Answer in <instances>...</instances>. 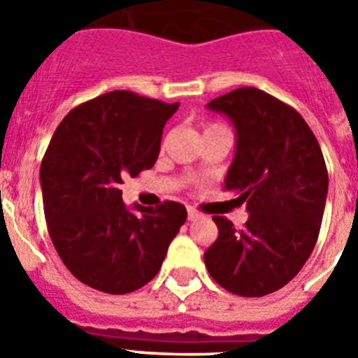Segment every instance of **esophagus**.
<instances>
[{"label":"esophagus","instance_id":"1","mask_svg":"<svg viewBox=\"0 0 358 358\" xmlns=\"http://www.w3.org/2000/svg\"><path fill=\"white\" fill-rule=\"evenodd\" d=\"M197 218H201V213L195 208H188V220H197Z\"/></svg>","mask_w":358,"mask_h":358}]
</instances>
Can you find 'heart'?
Listing matches in <instances>:
<instances>
[{"label":"heart","instance_id":"b5f03b06","mask_svg":"<svg viewBox=\"0 0 358 358\" xmlns=\"http://www.w3.org/2000/svg\"><path fill=\"white\" fill-rule=\"evenodd\" d=\"M213 127H220V125H210V127H206V129H213Z\"/></svg>","mask_w":358,"mask_h":358}]
</instances>
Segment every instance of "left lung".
Listing matches in <instances>:
<instances>
[{
    "mask_svg": "<svg viewBox=\"0 0 358 358\" xmlns=\"http://www.w3.org/2000/svg\"><path fill=\"white\" fill-rule=\"evenodd\" d=\"M236 131V154L224 189L238 195L249 218L235 229L213 217L218 236L204 252L210 276L243 297L276 292L314 251L327 204L328 172L321 147L303 116L256 87L215 98Z\"/></svg>",
    "mask_w": 358,
    "mask_h": 358,
    "instance_id": "left-lung-1",
    "label": "left lung"
}]
</instances>
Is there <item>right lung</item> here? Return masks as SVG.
Instances as JSON below:
<instances>
[{
  "label": "right lung",
  "mask_w": 358,
  "mask_h": 358,
  "mask_svg": "<svg viewBox=\"0 0 358 358\" xmlns=\"http://www.w3.org/2000/svg\"><path fill=\"white\" fill-rule=\"evenodd\" d=\"M179 103L110 91L64 116L41 163L48 233L69 273L91 289L129 294L159 273L186 208L164 201L132 213L125 177L154 166L166 120Z\"/></svg>",
  "instance_id": "add662e5"
}]
</instances>
